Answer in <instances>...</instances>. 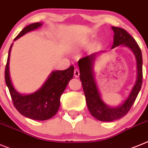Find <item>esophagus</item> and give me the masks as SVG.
Masks as SVG:
<instances>
[{
    "instance_id": "1",
    "label": "esophagus",
    "mask_w": 148,
    "mask_h": 148,
    "mask_svg": "<svg viewBox=\"0 0 148 148\" xmlns=\"http://www.w3.org/2000/svg\"><path fill=\"white\" fill-rule=\"evenodd\" d=\"M74 77H78L79 76V69H77V68H75V69H74Z\"/></svg>"
}]
</instances>
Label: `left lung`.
Wrapping results in <instances>:
<instances>
[{
    "mask_svg": "<svg viewBox=\"0 0 148 148\" xmlns=\"http://www.w3.org/2000/svg\"><path fill=\"white\" fill-rule=\"evenodd\" d=\"M114 32V44L111 49L123 45L134 52L137 64V79L130 95L122 105L111 108L104 103L101 98L98 88L96 84L93 73V66L97 53L82 58L78 61L79 68V77L82 82L88 108L91 115L102 122H112L121 119L127 114L135 102L140 91L142 84V55L139 45L132 36L122 28L112 26Z\"/></svg>",
    "mask_w": 148,
    "mask_h": 148,
    "instance_id": "8db88e82",
    "label": "left lung"
}]
</instances>
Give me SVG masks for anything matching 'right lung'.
<instances>
[{"mask_svg": "<svg viewBox=\"0 0 148 148\" xmlns=\"http://www.w3.org/2000/svg\"><path fill=\"white\" fill-rule=\"evenodd\" d=\"M41 26V23H34L26 26L14 40ZM12 46V44L9 49L5 69V81L14 106L20 114L29 119L40 121L50 119L59 110L61 95L74 76V66H71L69 69L62 71H52L39 90L29 95H23L14 89L9 76V65Z\"/></svg>", "mask_w": 148, "mask_h": 148, "instance_id": "1", "label": "right lung"}]
</instances>
